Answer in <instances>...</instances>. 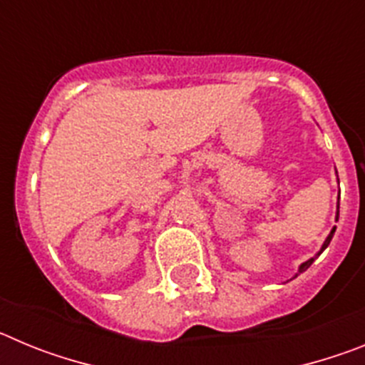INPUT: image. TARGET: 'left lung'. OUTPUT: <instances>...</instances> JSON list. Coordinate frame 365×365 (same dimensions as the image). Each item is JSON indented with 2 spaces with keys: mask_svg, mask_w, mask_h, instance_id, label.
<instances>
[{
  "mask_svg": "<svg viewBox=\"0 0 365 365\" xmlns=\"http://www.w3.org/2000/svg\"><path fill=\"white\" fill-rule=\"evenodd\" d=\"M336 179H338V175H336ZM338 185H340V180H338ZM338 199H340V195H338ZM338 214H340V202H338V205H336V217H334V219H336V221H338ZM334 230H336V227H333V228H331V232H329V235H327V237H325V241H324V245H322V248H320V250H318V252H316V254H314V256H312V257H311V259H307V261H303L302 265H299V267H298V272H305V270H307V269H309V267H311V265H312V263H314V259H316V257L320 256V254H322V252H324L325 248H327V247H329V243H331V240H333V235H334ZM296 276H298V274H294V278H296ZM294 278H292V279H294Z\"/></svg>",
  "mask_w": 365,
  "mask_h": 365,
  "instance_id": "8db88e82",
  "label": "left lung"
}]
</instances>
